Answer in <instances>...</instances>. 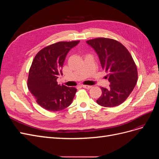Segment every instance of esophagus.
<instances>
[{
    "label": "esophagus",
    "instance_id": "1",
    "mask_svg": "<svg viewBox=\"0 0 159 159\" xmlns=\"http://www.w3.org/2000/svg\"><path fill=\"white\" fill-rule=\"evenodd\" d=\"M81 87H83L84 88H85V89H90L91 88V85H81Z\"/></svg>",
    "mask_w": 159,
    "mask_h": 159
}]
</instances>
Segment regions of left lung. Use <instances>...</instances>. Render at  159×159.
<instances>
[{"instance_id":"obj_1","label":"left lung","mask_w":159,"mask_h":159,"mask_svg":"<svg viewBox=\"0 0 159 159\" xmlns=\"http://www.w3.org/2000/svg\"><path fill=\"white\" fill-rule=\"evenodd\" d=\"M86 42L97 53L103 70L109 72V88H101L102 94L96 102L106 107L118 106L127 99L137 82L133 57L125 47L113 39L98 38Z\"/></svg>"}]
</instances>
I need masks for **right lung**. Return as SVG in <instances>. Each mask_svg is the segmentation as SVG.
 Segmentation results:
<instances>
[{"label":"right lung","instance_id":"obj_1","mask_svg":"<svg viewBox=\"0 0 159 159\" xmlns=\"http://www.w3.org/2000/svg\"><path fill=\"white\" fill-rule=\"evenodd\" d=\"M80 41L59 42L45 47L36 55L29 71L28 88L36 102L50 111H58L72 103L77 89L57 84L70 50Z\"/></svg>","mask_w":159,"mask_h":159}]
</instances>
